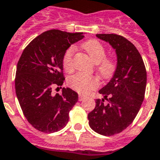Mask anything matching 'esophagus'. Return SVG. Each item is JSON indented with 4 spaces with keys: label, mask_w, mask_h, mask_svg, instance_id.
Instances as JSON below:
<instances>
[{
    "label": "esophagus",
    "mask_w": 160,
    "mask_h": 160,
    "mask_svg": "<svg viewBox=\"0 0 160 160\" xmlns=\"http://www.w3.org/2000/svg\"><path fill=\"white\" fill-rule=\"evenodd\" d=\"M84 98H85V97H84V96H82V95H79V100L82 101V100H84Z\"/></svg>",
    "instance_id": "34e87169"
}]
</instances>
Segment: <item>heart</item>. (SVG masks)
Returning <instances> with one entry per match:
<instances>
[{
	"mask_svg": "<svg viewBox=\"0 0 160 160\" xmlns=\"http://www.w3.org/2000/svg\"><path fill=\"white\" fill-rule=\"evenodd\" d=\"M81 47L87 53L90 59L98 65V70L101 76L106 80L113 76L117 69V62L112 58L105 57L106 50L101 42L95 39H91L83 42ZM73 48L72 47L67 49L63 55L62 66L68 73L72 72L73 69ZM68 85L79 93L88 94L99 86V81L95 76L78 73L68 79Z\"/></svg>",
	"mask_w": 160,
	"mask_h": 160,
	"instance_id": "obj_1",
	"label": "heart"
}]
</instances>
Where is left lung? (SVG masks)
<instances>
[{
  "mask_svg": "<svg viewBox=\"0 0 160 160\" xmlns=\"http://www.w3.org/2000/svg\"><path fill=\"white\" fill-rule=\"evenodd\" d=\"M109 42L118 56L117 69L110 82L98 92L104 98L96 99V106L88 114L91 128L105 136L119 134L138 114L144 100L147 71L141 54L127 38L117 34H97Z\"/></svg>",
  "mask_w": 160,
  "mask_h": 160,
  "instance_id": "left-lung-1",
  "label": "left lung"
}]
</instances>
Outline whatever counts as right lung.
Segmentation results:
<instances>
[{"label": "right lung", "mask_w": 160, "mask_h": 160, "mask_svg": "<svg viewBox=\"0 0 160 160\" xmlns=\"http://www.w3.org/2000/svg\"><path fill=\"white\" fill-rule=\"evenodd\" d=\"M83 38L82 32L49 30L30 42L19 58L16 95L24 116L38 131L47 134L57 132L68 122L78 93L63 87L62 94L53 95L51 89L54 86H62L65 80L62 73L65 51Z\"/></svg>", "instance_id": "add662e5"}]
</instances>
